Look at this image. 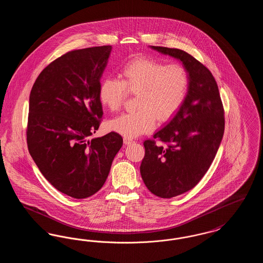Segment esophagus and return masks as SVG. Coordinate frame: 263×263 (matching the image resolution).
Here are the masks:
<instances>
[{"label":"esophagus","mask_w":263,"mask_h":263,"mask_svg":"<svg viewBox=\"0 0 263 263\" xmlns=\"http://www.w3.org/2000/svg\"><path fill=\"white\" fill-rule=\"evenodd\" d=\"M123 142H124L125 145H129V144L133 143V139H131V138L129 137H124L123 138Z\"/></svg>","instance_id":"esophagus-1"}]
</instances>
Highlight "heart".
<instances>
[{
    "label": "heart",
    "instance_id": "1",
    "mask_svg": "<svg viewBox=\"0 0 263 263\" xmlns=\"http://www.w3.org/2000/svg\"><path fill=\"white\" fill-rule=\"evenodd\" d=\"M121 80L104 78L99 86L100 103L110 110L118 109L126 92H135L137 108L121 113L108 121V128L126 137L148 132L156 120L166 121L179 110L187 96L189 76L177 63L165 64L140 57L125 64L119 72Z\"/></svg>",
    "mask_w": 263,
    "mask_h": 263
}]
</instances>
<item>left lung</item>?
Wrapping results in <instances>:
<instances>
[{"label":"left lung","instance_id":"obj_1","mask_svg":"<svg viewBox=\"0 0 263 263\" xmlns=\"http://www.w3.org/2000/svg\"><path fill=\"white\" fill-rule=\"evenodd\" d=\"M180 60L189 76L185 100L175 117L144 142L140 172L145 185L161 198L194 187L209 170L225 130L224 107L212 73L185 51L152 46Z\"/></svg>","mask_w":263,"mask_h":263}]
</instances>
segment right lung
I'll use <instances>...</instances> for the list:
<instances>
[{"instance_id": "1", "label": "right lung", "mask_w": 263, "mask_h": 263, "mask_svg": "<svg viewBox=\"0 0 263 263\" xmlns=\"http://www.w3.org/2000/svg\"><path fill=\"white\" fill-rule=\"evenodd\" d=\"M110 52V45L67 52L43 69L29 96V154L54 187L76 199L102 187L123 145L115 132L89 139L103 114L99 86Z\"/></svg>"}]
</instances>
